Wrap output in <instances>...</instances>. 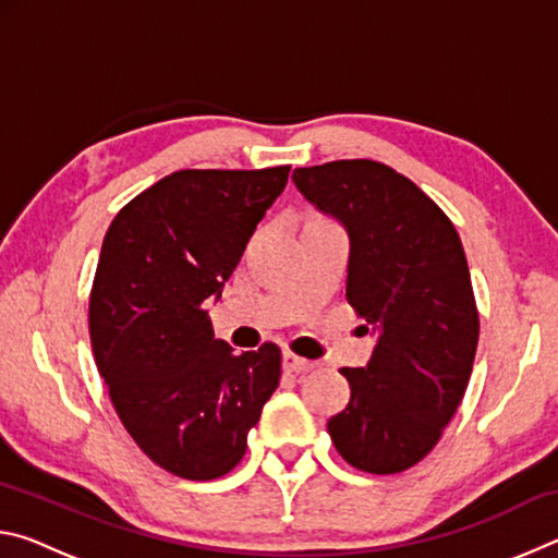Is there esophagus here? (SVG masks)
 <instances>
[{"mask_svg":"<svg viewBox=\"0 0 558 558\" xmlns=\"http://www.w3.org/2000/svg\"><path fill=\"white\" fill-rule=\"evenodd\" d=\"M282 366H286L288 372L300 374V372L313 369V362H307V359H302V356L292 354V352H282Z\"/></svg>","mask_w":558,"mask_h":558,"instance_id":"obj_1","label":"esophagus"}]
</instances>
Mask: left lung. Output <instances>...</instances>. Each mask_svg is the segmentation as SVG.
<instances>
[{
    "instance_id": "8db88e82",
    "label": "left lung",
    "mask_w": 558,
    "mask_h": 558,
    "mask_svg": "<svg viewBox=\"0 0 558 558\" xmlns=\"http://www.w3.org/2000/svg\"><path fill=\"white\" fill-rule=\"evenodd\" d=\"M292 182L347 229V300L379 335L369 364L342 369L352 396L327 430L356 470L403 472L440 440L475 362L480 317L460 235L411 179L374 159L300 167Z\"/></svg>"
}]
</instances>
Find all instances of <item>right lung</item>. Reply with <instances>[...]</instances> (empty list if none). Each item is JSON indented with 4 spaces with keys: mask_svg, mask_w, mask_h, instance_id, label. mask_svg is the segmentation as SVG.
Returning a JSON list of instances; mask_svg holds the SVG:
<instances>
[{
    "mask_svg": "<svg viewBox=\"0 0 558 558\" xmlns=\"http://www.w3.org/2000/svg\"><path fill=\"white\" fill-rule=\"evenodd\" d=\"M290 167L182 169L122 206L90 290L93 356L122 426L184 480L239 465L280 381V349L233 354L211 298L288 184Z\"/></svg>",
    "mask_w": 558,
    "mask_h": 558,
    "instance_id": "right-lung-1",
    "label": "right lung"
}]
</instances>
